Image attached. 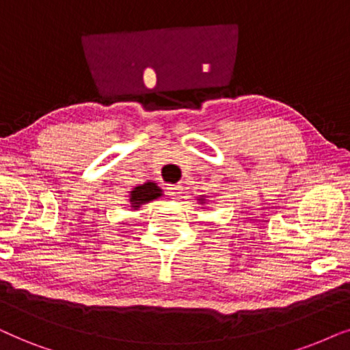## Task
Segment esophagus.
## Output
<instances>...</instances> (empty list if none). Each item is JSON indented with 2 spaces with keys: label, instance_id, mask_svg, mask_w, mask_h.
<instances>
[{
  "label": "esophagus",
  "instance_id": "esophagus-1",
  "mask_svg": "<svg viewBox=\"0 0 350 350\" xmlns=\"http://www.w3.org/2000/svg\"><path fill=\"white\" fill-rule=\"evenodd\" d=\"M166 189H167V192H170L171 197H174V198L180 197V193H183V185L180 184H170Z\"/></svg>",
  "mask_w": 350,
  "mask_h": 350
}]
</instances>
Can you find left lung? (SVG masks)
<instances>
[{"mask_svg":"<svg viewBox=\"0 0 350 350\" xmlns=\"http://www.w3.org/2000/svg\"><path fill=\"white\" fill-rule=\"evenodd\" d=\"M200 200H202V202H203V198H200Z\"/></svg>","mask_w":350,"mask_h":350,"instance_id":"left-lung-1","label":"left lung"}]
</instances>
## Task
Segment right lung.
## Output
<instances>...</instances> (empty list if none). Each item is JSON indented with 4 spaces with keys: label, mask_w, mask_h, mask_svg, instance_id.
Here are the masks:
<instances>
[{
    "label": "right lung",
    "mask_w": 350,
    "mask_h": 350,
    "mask_svg": "<svg viewBox=\"0 0 350 350\" xmlns=\"http://www.w3.org/2000/svg\"><path fill=\"white\" fill-rule=\"evenodd\" d=\"M163 195L161 189L158 187L155 183H146L139 187L131 190V197H129V203H131L133 209H139L142 204H146L152 200L160 198Z\"/></svg>",
    "instance_id": "1"
}]
</instances>
